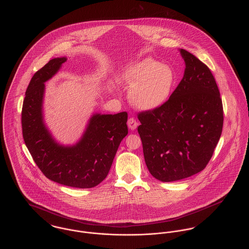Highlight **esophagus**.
<instances>
[{
	"label": "esophagus",
	"mask_w": 249,
	"mask_h": 249,
	"mask_svg": "<svg viewBox=\"0 0 249 249\" xmlns=\"http://www.w3.org/2000/svg\"><path fill=\"white\" fill-rule=\"evenodd\" d=\"M127 125H128V127H129L130 130H135L136 128H137V126H138V123H137V121H136L134 118H130V119L127 121Z\"/></svg>",
	"instance_id": "1"
}]
</instances>
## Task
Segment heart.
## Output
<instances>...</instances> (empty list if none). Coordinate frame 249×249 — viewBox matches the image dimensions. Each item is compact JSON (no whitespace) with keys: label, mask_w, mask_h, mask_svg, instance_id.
Here are the masks:
<instances>
[{"label":"heart","mask_w":249,"mask_h":249,"mask_svg":"<svg viewBox=\"0 0 249 249\" xmlns=\"http://www.w3.org/2000/svg\"><path fill=\"white\" fill-rule=\"evenodd\" d=\"M117 81L129 89V100L136 108L152 111L170 97L176 84V74L168 65L146 57L122 68Z\"/></svg>","instance_id":"b5f03b06"}]
</instances>
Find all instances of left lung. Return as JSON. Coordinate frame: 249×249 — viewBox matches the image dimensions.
Listing matches in <instances>:
<instances>
[{"instance_id": "left-lung-1", "label": "left lung", "mask_w": 249, "mask_h": 249, "mask_svg": "<svg viewBox=\"0 0 249 249\" xmlns=\"http://www.w3.org/2000/svg\"><path fill=\"white\" fill-rule=\"evenodd\" d=\"M179 50L185 64L179 86L160 107L138 116L146 166L165 182L204 169L224 124L222 99L210 69L193 54Z\"/></svg>"}]
</instances>
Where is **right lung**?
<instances>
[{
  "instance_id": "right-lung-1",
  "label": "right lung",
  "mask_w": 249,
  "mask_h": 249,
  "mask_svg": "<svg viewBox=\"0 0 249 249\" xmlns=\"http://www.w3.org/2000/svg\"><path fill=\"white\" fill-rule=\"evenodd\" d=\"M67 60L54 58L32 77L23 100V140L46 178L67 186L91 188L104 181L110 170L118 147L128 133L127 113H93L77 142L60 143L45 124V84Z\"/></svg>"
}]
</instances>
